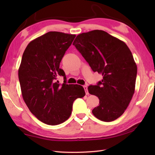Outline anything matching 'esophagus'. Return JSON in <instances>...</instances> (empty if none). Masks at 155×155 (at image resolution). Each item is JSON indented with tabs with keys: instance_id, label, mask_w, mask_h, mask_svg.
Returning a JSON list of instances; mask_svg holds the SVG:
<instances>
[{
	"instance_id": "esophagus-1",
	"label": "esophagus",
	"mask_w": 155,
	"mask_h": 155,
	"mask_svg": "<svg viewBox=\"0 0 155 155\" xmlns=\"http://www.w3.org/2000/svg\"><path fill=\"white\" fill-rule=\"evenodd\" d=\"M84 87V89L85 91V93H86V94H88V87L87 86H86V85H84V86H83Z\"/></svg>"
}]
</instances>
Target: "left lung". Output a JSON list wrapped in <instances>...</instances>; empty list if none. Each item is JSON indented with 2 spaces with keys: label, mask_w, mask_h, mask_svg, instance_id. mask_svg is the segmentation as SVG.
<instances>
[{
  "label": "left lung",
  "mask_w": 155,
  "mask_h": 155,
  "mask_svg": "<svg viewBox=\"0 0 155 155\" xmlns=\"http://www.w3.org/2000/svg\"><path fill=\"white\" fill-rule=\"evenodd\" d=\"M73 45L92 70L103 76L97 85L88 88V93L99 99L92 113L104 122L116 120L134 93L137 67L132 52L123 41L101 30L78 35Z\"/></svg>",
  "instance_id": "8db88e82"
}]
</instances>
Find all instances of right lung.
Returning a JSON list of instances; mask_svg holds the SVG:
<instances>
[{
    "label": "right lung",
    "instance_id": "right-lung-1",
    "mask_svg": "<svg viewBox=\"0 0 155 155\" xmlns=\"http://www.w3.org/2000/svg\"><path fill=\"white\" fill-rule=\"evenodd\" d=\"M75 35L51 31L29 42L22 54L18 79L23 100L42 123L57 125L70 117L72 104L85 95L83 87L66 84L60 62ZM59 75L64 83L55 81Z\"/></svg>",
    "mask_w": 155,
    "mask_h": 155
}]
</instances>
